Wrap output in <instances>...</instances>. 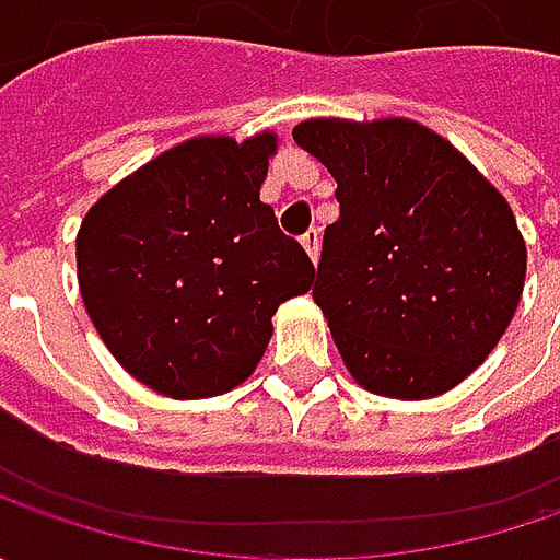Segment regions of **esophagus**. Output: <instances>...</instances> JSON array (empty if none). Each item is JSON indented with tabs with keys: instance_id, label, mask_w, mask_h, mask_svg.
I'll use <instances>...</instances> for the list:
<instances>
[{
	"instance_id": "esophagus-1",
	"label": "esophagus",
	"mask_w": 560,
	"mask_h": 560,
	"mask_svg": "<svg viewBox=\"0 0 560 560\" xmlns=\"http://www.w3.org/2000/svg\"><path fill=\"white\" fill-rule=\"evenodd\" d=\"M302 246H305V252H308V258L317 261V252H320V233H317V230H308V233L302 236Z\"/></svg>"
}]
</instances>
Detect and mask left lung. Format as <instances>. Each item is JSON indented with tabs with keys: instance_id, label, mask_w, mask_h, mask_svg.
I'll use <instances>...</instances> for the list:
<instances>
[{
	"instance_id": "obj_1",
	"label": "left lung",
	"mask_w": 560,
	"mask_h": 560,
	"mask_svg": "<svg viewBox=\"0 0 560 560\" xmlns=\"http://www.w3.org/2000/svg\"><path fill=\"white\" fill-rule=\"evenodd\" d=\"M336 180L314 302L364 389L448 393L495 349L527 277L502 192L415 120H302L292 130Z\"/></svg>"
}]
</instances>
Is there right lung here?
I'll use <instances>...</instances> for the list:
<instances>
[{"mask_svg":"<svg viewBox=\"0 0 560 560\" xmlns=\"http://www.w3.org/2000/svg\"><path fill=\"white\" fill-rule=\"evenodd\" d=\"M277 149L199 137L105 192L77 233V277L102 342L149 389L221 396L261 361L280 302L314 265L258 199Z\"/></svg>","mask_w":560,"mask_h":560,"instance_id":"1","label":"right lung"}]
</instances>
